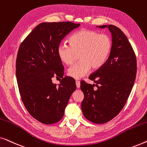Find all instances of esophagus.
<instances>
[{"label":"esophagus","instance_id":"34e87169","mask_svg":"<svg viewBox=\"0 0 147 147\" xmlns=\"http://www.w3.org/2000/svg\"><path fill=\"white\" fill-rule=\"evenodd\" d=\"M76 86H77V88H80V82L79 81H76Z\"/></svg>","mask_w":147,"mask_h":147}]
</instances>
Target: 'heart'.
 <instances>
[{
  "mask_svg": "<svg viewBox=\"0 0 147 147\" xmlns=\"http://www.w3.org/2000/svg\"><path fill=\"white\" fill-rule=\"evenodd\" d=\"M69 45L61 43L57 48V55L62 63L71 65L80 55V62L67 70V75L80 80L87 74L90 68L99 69L109 57L112 49L110 36L93 31L82 29L72 35Z\"/></svg>",
  "mask_w": 147,
  "mask_h": 147,
  "instance_id": "heart-1",
  "label": "heart"
}]
</instances>
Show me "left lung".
Returning a JSON list of instances; mask_svg holds the SVG:
<instances>
[{"label":"left lung","mask_w":147,"mask_h":147,"mask_svg":"<svg viewBox=\"0 0 147 147\" xmlns=\"http://www.w3.org/2000/svg\"><path fill=\"white\" fill-rule=\"evenodd\" d=\"M96 27L108 28L112 35V49L103 66L90 76L96 84L80 82L84 94L81 108L86 119L104 124L117 116L125 105L135 81L136 59L127 37L119 28L112 25Z\"/></svg>","instance_id":"obj_1"}]
</instances>
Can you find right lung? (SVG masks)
<instances>
[{
	"instance_id": "add662e5",
	"label": "right lung",
	"mask_w": 147,
	"mask_h": 147,
	"mask_svg": "<svg viewBox=\"0 0 147 147\" xmlns=\"http://www.w3.org/2000/svg\"><path fill=\"white\" fill-rule=\"evenodd\" d=\"M80 24L72 22L41 23L20 45L16 61L19 93L26 109L45 124L63 118L70 96L76 90V81L63 77V66L57 55L61 40ZM61 77L57 86L52 78Z\"/></svg>"
}]
</instances>
